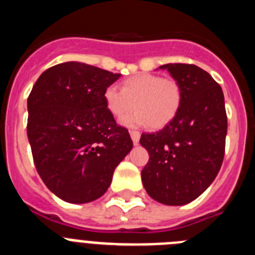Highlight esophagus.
<instances>
[{"instance_id": "34e87169", "label": "esophagus", "mask_w": 255, "mask_h": 255, "mask_svg": "<svg viewBox=\"0 0 255 255\" xmlns=\"http://www.w3.org/2000/svg\"><path fill=\"white\" fill-rule=\"evenodd\" d=\"M130 136H131V140L134 143V145L139 144V139H140V132L139 131H130Z\"/></svg>"}]
</instances>
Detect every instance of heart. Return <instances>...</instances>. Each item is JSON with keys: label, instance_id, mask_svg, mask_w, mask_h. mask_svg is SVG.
<instances>
[{"label": "heart", "instance_id": "heart-1", "mask_svg": "<svg viewBox=\"0 0 255 255\" xmlns=\"http://www.w3.org/2000/svg\"><path fill=\"white\" fill-rule=\"evenodd\" d=\"M106 107L114 116L120 117L136 107L134 112L120 120L128 128L152 124L161 128L172 120L179 111L182 91L173 79H163L155 74H138L126 79L123 87L110 85L105 91Z\"/></svg>", "mask_w": 255, "mask_h": 255}]
</instances>
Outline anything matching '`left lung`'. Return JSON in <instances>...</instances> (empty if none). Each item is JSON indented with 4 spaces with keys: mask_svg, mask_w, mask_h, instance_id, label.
Here are the masks:
<instances>
[{
    "mask_svg": "<svg viewBox=\"0 0 255 255\" xmlns=\"http://www.w3.org/2000/svg\"><path fill=\"white\" fill-rule=\"evenodd\" d=\"M158 69L167 70L179 83L182 100L163 129L141 134V147L149 154L141 181L158 203L184 206L207 190L224 161L227 134L224 92L195 65L167 64Z\"/></svg>",
    "mask_w": 255,
    "mask_h": 255,
    "instance_id": "left-lung-1",
    "label": "left lung"
}]
</instances>
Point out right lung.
I'll use <instances>...</instances> for the list:
<instances>
[{
    "label": "right lung",
    "instance_id": "right-lung-1",
    "mask_svg": "<svg viewBox=\"0 0 255 255\" xmlns=\"http://www.w3.org/2000/svg\"><path fill=\"white\" fill-rule=\"evenodd\" d=\"M120 76L69 61L46 70L29 94L26 131L35 168L67 203L102 197L132 149L129 132L116 125L103 97Z\"/></svg>",
    "mask_w": 255,
    "mask_h": 255
}]
</instances>
